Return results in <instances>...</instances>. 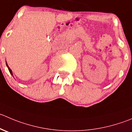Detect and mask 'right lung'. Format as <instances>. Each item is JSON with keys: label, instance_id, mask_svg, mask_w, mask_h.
<instances>
[{"label": "right lung", "instance_id": "1", "mask_svg": "<svg viewBox=\"0 0 132 132\" xmlns=\"http://www.w3.org/2000/svg\"><path fill=\"white\" fill-rule=\"evenodd\" d=\"M6 62V66H7V68H8L9 71H10V73H11V75H13V72H12V71H11V69H10V68L9 67V66H8V65H7V62Z\"/></svg>", "mask_w": 132, "mask_h": 132}]
</instances>
